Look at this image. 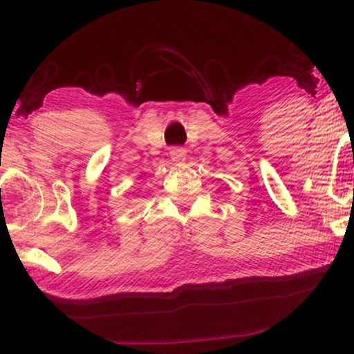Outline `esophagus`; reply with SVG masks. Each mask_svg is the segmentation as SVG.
Instances as JSON below:
<instances>
[{"instance_id": "34e87169", "label": "esophagus", "mask_w": 354, "mask_h": 354, "mask_svg": "<svg viewBox=\"0 0 354 354\" xmlns=\"http://www.w3.org/2000/svg\"><path fill=\"white\" fill-rule=\"evenodd\" d=\"M170 159L175 164H183L186 160V149L184 148H171L170 149Z\"/></svg>"}]
</instances>
